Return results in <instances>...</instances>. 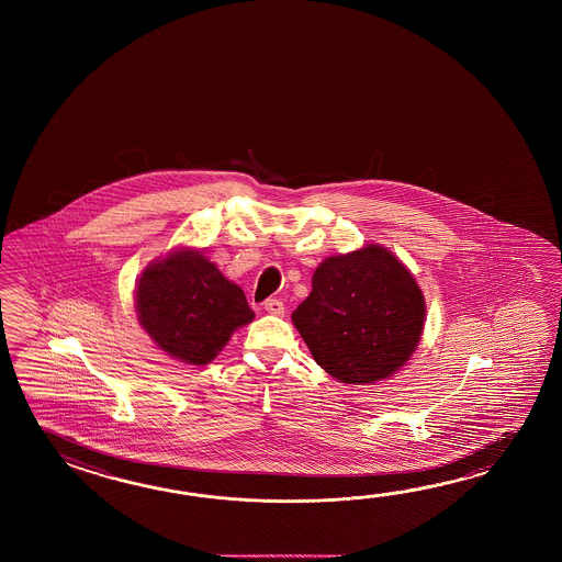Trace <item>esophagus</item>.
<instances>
[{"label":"esophagus","instance_id":"obj_1","mask_svg":"<svg viewBox=\"0 0 562 562\" xmlns=\"http://www.w3.org/2000/svg\"><path fill=\"white\" fill-rule=\"evenodd\" d=\"M265 311L271 315H283L285 313V305L281 299H267L265 301Z\"/></svg>","mask_w":562,"mask_h":562}]
</instances>
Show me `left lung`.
<instances>
[{
  "mask_svg": "<svg viewBox=\"0 0 562 562\" xmlns=\"http://www.w3.org/2000/svg\"><path fill=\"white\" fill-rule=\"evenodd\" d=\"M293 323L311 356L344 383L392 375L418 346L426 305L404 265L378 245L325 259Z\"/></svg>",
  "mask_w": 562,
  "mask_h": 562,
  "instance_id": "left-lung-1",
  "label": "left lung"
}]
</instances>
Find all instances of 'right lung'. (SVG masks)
Here are the masks:
<instances>
[{
    "label": "right lung",
    "instance_id": "add662e5",
    "mask_svg": "<svg viewBox=\"0 0 562 562\" xmlns=\"http://www.w3.org/2000/svg\"><path fill=\"white\" fill-rule=\"evenodd\" d=\"M136 311L156 346L194 366L209 363L255 317L243 289L194 251L172 252L144 271Z\"/></svg>",
    "mask_w": 562,
    "mask_h": 562
}]
</instances>
